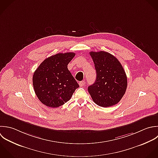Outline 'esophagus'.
Wrapping results in <instances>:
<instances>
[{
	"label": "esophagus",
	"instance_id": "34e87169",
	"mask_svg": "<svg viewBox=\"0 0 158 158\" xmlns=\"http://www.w3.org/2000/svg\"><path fill=\"white\" fill-rule=\"evenodd\" d=\"M85 82L84 81H81V82H79V85H80L81 87H82V86H84V85H85Z\"/></svg>",
	"mask_w": 158,
	"mask_h": 158
}]
</instances>
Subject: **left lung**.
Listing matches in <instances>:
<instances>
[{"mask_svg": "<svg viewBox=\"0 0 158 158\" xmlns=\"http://www.w3.org/2000/svg\"><path fill=\"white\" fill-rule=\"evenodd\" d=\"M97 73L95 82L88 87L93 101L102 107L117 104L126 93L127 76L119 61L104 51L90 52Z\"/></svg>", "mask_w": 158, "mask_h": 158, "instance_id": "1", "label": "left lung"}]
</instances>
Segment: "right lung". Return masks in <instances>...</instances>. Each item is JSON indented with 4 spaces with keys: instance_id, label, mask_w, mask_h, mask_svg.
Here are the masks:
<instances>
[{
    "instance_id": "right-lung-1",
    "label": "right lung",
    "mask_w": 158,
    "mask_h": 158,
    "mask_svg": "<svg viewBox=\"0 0 158 158\" xmlns=\"http://www.w3.org/2000/svg\"><path fill=\"white\" fill-rule=\"evenodd\" d=\"M73 52L57 53L44 60L32 77L35 95L45 105L59 107L70 100L79 84L68 69Z\"/></svg>"
}]
</instances>
